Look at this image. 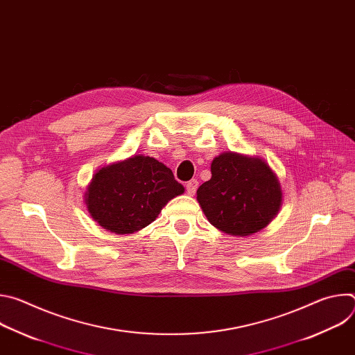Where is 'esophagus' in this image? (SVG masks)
Wrapping results in <instances>:
<instances>
[{
	"instance_id": "esophagus-1",
	"label": "esophagus",
	"mask_w": 355,
	"mask_h": 355,
	"mask_svg": "<svg viewBox=\"0 0 355 355\" xmlns=\"http://www.w3.org/2000/svg\"><path fill=\"white\" fill-rule=\"evenodd\" d=\"M185 188H187L188 195H193V193H195V191H196V188H198V181H196V180H191V181H188V182L185 184Z\"/></svg>"
}]
</instances>
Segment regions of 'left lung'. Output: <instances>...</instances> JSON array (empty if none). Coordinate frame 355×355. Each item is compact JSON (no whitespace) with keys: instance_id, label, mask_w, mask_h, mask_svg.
<instances>
[{"instance_id":"1","label":"left lung","mask_w":355,"mask_h":355,"mask_svg":"<svg viewBox=\"0 0 355 355\" xmlns=\"http://www.w3.org/2000/svg\"><path fill=\"white\" fill-rule=\"evenodd\" d=\"M212 178L196 191L205 216L232 236H250L264 229L282 204L281 184L260 157L222 153L211 166Z\"/></svg>"}]
</instances>
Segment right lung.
<instances>
[{"mask_svg": "<svg viewBox=\"0 0 355 355\" xmlns=\"http://www.w3.org/2000/svg\"><path fill=\"white\" fill-rule=\"evenodd\" d=\"M181 193L184 187L167 166L133 156L98 170L85 191V204L99 226L129 234L156 220L167 202Z\"/></svg>", "mask_w": 355, "mask_h": 355, "instance_id": "obj_1", "label": "right lung"}]
</instances>
